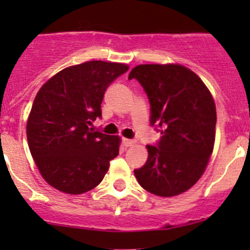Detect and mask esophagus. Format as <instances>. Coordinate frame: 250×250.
<instances>
[{
	"label": "esophagus",
	"instance_id": "obj_1",
	"mask_svg": "<svg viewBox=\"0 0 250 250\" xmlns=\"http://www.w3.org/2000/svg\"><path fill=\"white\" fill-rule=\"evenodd\" d=\"M123 141V145L125 146V147H130V146H133L135 144V140L133 139H125V138H123L122 139Z\"/></svg>",
	"mask_w": 250,
	"mask_h": 250
}]
</instances>
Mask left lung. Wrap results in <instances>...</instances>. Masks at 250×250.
I'll use <instances>...</instances> for the list:
<instances>
[{"mask_svg": "<svg viewBox=\"0 0 250 250\" xmlns=\"http://www.w3.org/2000/svg\"><path fill=\"white\" fill-rule=\"evenodd\" d=\"M150 103V125L162 137L147 145L145 165L134 170L141 188L170 197L201 178L215 140L216 111L208 88L181 65H138L130 71Z\"/></svg>", "mask_w": 250, "mask_h": 250, "instance_id": "left-lung-1", "label": "left lung"}]
</instances>
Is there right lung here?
Instances as JSON below:
<instances>
[{
  "mask_svg": "<svg viewBox=\"0 0 250 250\" xmlns=\"http://www.w3.org/2000/svg\"><path fill=\"white\" fill-rule=\"evenodd\" d=\"M128 69L93 60L62 70L39 90L26 135L32 158L50 186L80 195L102 183L118 155L120 138L90 125L102 118L107 87Z\"/></svg>",
  "mask_w": 250,
  "mask_h": 250,
  "instance_id": "right-lung-1",
  "label": "right lung"
}]
</instances>
